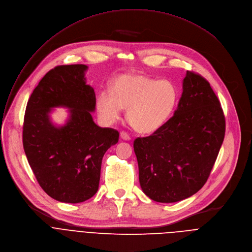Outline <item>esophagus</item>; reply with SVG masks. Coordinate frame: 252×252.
<instances>
[{
	"label": "esophagus",
	"mask_w": 252,
	"mask_h": 252,
	"mask_svg": "<svg viewBox=\"0 0 252 252\" xmlns=\"http://www.w3.org/2000/svg\"><path fill=\"white\" fill-rule=\"evenodd\" d=\"M120 136H121V138L123 139V140H130L131 139V137H130V135L127 133V132H125V131H122L121 133H120Z\"/></svg>",
	"instance_id": "34e87169"
}]
</instances>
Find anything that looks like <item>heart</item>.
<instances>
[{
  "label": "heart",
  "instance_id": "obj_1",
  "mask_svg": "<svg viewBox=\"0 0 252 252\" xmlns=\"http://www.w3.org/2000/svg\"><path fill=\"white\" fill-rule=\"evenodd\" d=\"M178 101V90L168 80L143 75L117 78L112 91L103 90L97 97L99 114L107 123L116 122L127 110V120L139 133H153L171 117Z\"/></svg>",
  "mask_w": 252,
  "mask_h": 252
}]
</instances>
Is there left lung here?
I'll list each match as a JSON object with an SVG mask.
<instances>
[{
    "mask_svg": "<svg viewBox=\"0 0 252 252\" xmlns=\"http://www.w3.org/2000/svg\"><path fill=\"white\" fill-rule=\"evenodd\" d=\"M224 135V113L209 82L187 71L173 116L134 140L143 192L162 203L192 196L206 183Z\"/></svg>",
    "mask_w": 252,
    "mask_h": 252,
    "instance_id": "left-lung-1",
    "label": "left lung"
}]
</instances>
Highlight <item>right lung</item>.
<instances>
[{"mask_svg":"<svg viewBox=\"0 0 252 252\" xmlns=\"http://www.w3.org/2000/svg\"><path fill=\"white\" fill-rule=\"evenodd\" d=\"M86 65H62L50 70L27 103L23 146L34 175L50 197L65 203L86 201L96 194L106 151L119 132L97 126L94 89L85 82ZM67 106L70 118L56 127L50 108Z\"/></svg>","mask_w":252,"mask_h":252,"instance_id":"right-lung-1","label":"right lung"}]
</instances>
